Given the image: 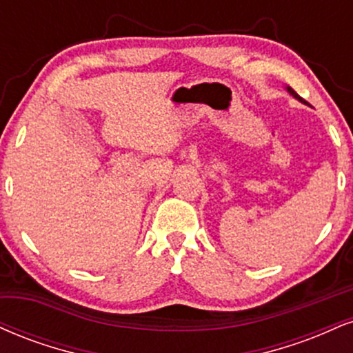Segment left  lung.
<instances>
[{
  "label": "left lung",
  "instance_id": "1",
  "mask_svg": "<svg viewBox=\"0 0 353 353\" xmlns=\"http://www.w3.org/2000/svg\"><path fill=\"white\" fill-rule=\"evenodd\" d=\"M288 92H290L292 97H296V99H299V100H301V97H299V95H298V93H296L294 90H292V88H291V87H288Z\"/></svg>",
  "mask_w": 353,
  "mask_h": 353
}]
</instances>
